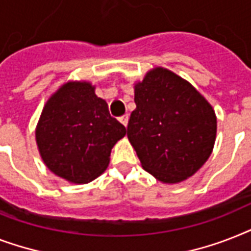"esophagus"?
<instances>
[{
    "instance_id": "esophagus-1",
    "label": "esophagus",
    "mask_w": 251,
    "mask_h": 251,
    "mask_svg": "<svg viewBox=\"0 0 251 251\" xmlns=\"http://www.w3.org/2000/svg\"><path fill=\"white\" fill-rule=\"evenodd\" d=\"M120 122H121L124 126H127V122H129V114H124L120 117Z\"/></svg>"
}]
</instances>
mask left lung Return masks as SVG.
I'll return each mask as SVG.
<instances>
[{
	"label": "left lung",
	"instance_id": "1",
	"mask_svg": "<svg viewBox=\"0 0 251 251\" xmlns=\"http://www.w3.org/2000/svg\"><path fill=\"white\" fill-rule=\"evenodd\" d=\"M134 101L127 138L142 167L167 183L194 175L216 138V116L206 99L186 80L157 68L135 86Z\"/></svg>",
	"mask_w": 251,
	"mask_h": 251
}]
</instances>
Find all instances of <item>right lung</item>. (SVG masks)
I'll return each instance as SVG.
<instances>
[{"mask_svg":"<svg viewBox=\"0 0 251 251\" xmlns=\"http://www.w3.org/2000/svg\"><path fill=\"white\" fill-rule=\"evenodd\" d=\"M126 134L90 83L62 86L45 104L36 142L45 165L74 183L92 181L109 164L110 150Z\"/></svg>","mask_w":251,"mask_h":251,"instance_id":"add662e5","label":"right lung"}]
</instances>
